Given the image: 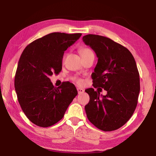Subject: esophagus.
<instances>
[{
    "label": "esophagus",
    "mask_w": 156,
    "mask_h": 156,
    "mask_svg": "<svg viewBox=\"0 0 156 156\" xmlns=\"http://www.w3.org/2000/svg\"><path fill=\"white\" fill-rule=\"evenodd\" d=\"M77 91H78V94H83V93H84V90L83 89L80 88V87H78V88H77Z\"/></svg>",
    "instance_id": "esophagus-1"
}]
</instances>
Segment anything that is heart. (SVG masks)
<instances>
[{"instance_id": "heart-1", "label": "heart", "mask_w": 156, "mask_h": 156, "mask_svg": "<svg viewBox=\"0 0 156 156\" xmlns=\"http://www.w3.org/2000/svg\"><path fill=\"white\" fill-rule=\"evenodd\" d=\"M79 52H80L81 56H84V55L87 54H89V53L92 52V51H91V49H89L88 48H82L80 49ZM75 80L76 81V83L78 84H80L82 83V80L79 78H75Z\"/></svg>"}]
</instances>
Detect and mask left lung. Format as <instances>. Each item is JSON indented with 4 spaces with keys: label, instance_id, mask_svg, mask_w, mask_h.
Returning <instances> with one entry per match:
<instances>
[{
    "label": "left lung",
    "instance_id": "8db88e82",
    "mask_svg": "<svg viewBox=\"0 0 156 156\" xmlns=\"http://www.w3.org/2000/svg\"><path fill=\"white\" fill-rule=\"evenodd\" d=\"M83 41L98 58L91 74L93 85L107 92L102 96L98 90L86 89L90 98L84 107L87 116L100 130H116L130 119L138 104L140 76L135 59L126 47L107 37L88 34Z\"/></svg>",
    "mask_w": 156,
    "mask_h": 156
}]
</instances>
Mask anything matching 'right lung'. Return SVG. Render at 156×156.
Returning a JSON list of instances; mask_svg holds the SVG:
<instances>
[{
  "instance_id": "right-lung-1",
  "label": "right lung",
  "mask_w": 156,
  "mask_h": 156,
  "mask_svg": "<svg viewBox=\"0 0 156 156\" xmlns=\"http://www.w3.org/2000/svg\"><path fill=\"white\" fill-rule=\"evenodd\" d=\"M81 35L49 34L28 44L21 54L15 76V90L21 109L37 126L48 127L57 123L77 96L74 84L67 82L54 87L49 76L60 72L65 51Z\"/></svg>"
}]
</instances>
